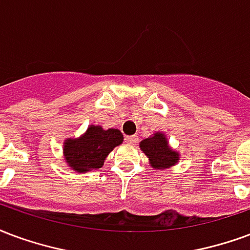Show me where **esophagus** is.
Here are the masks:
<instances>
[{
  "mask_svg": "<svg viewBox=\"0 0 250 250\" xmlns=\"http://www.w3.org/2000/svg\"><path fill=\"white\" fill-rule=\"evenodd\" d=\"M138 139H139V136L138 135H131V136H125V142L127 143H131V144H134L138 142Z\"/></svg>",
  "mask_w": 250,
  "mask_h": 250,
  "instance_id": "34e87169",
  "label": "esophagus"
}]
</instances>
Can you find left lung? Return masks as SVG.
<instances>
[{"mask_svg":"<svg viewBox=\"0 0 250 250\" xmlns=\"http://www.w3.org/2000/svg\"><path fill=\"white\" fill-rule=\"evenodd\" d=\"M140 148L148 156L149 163L155 169L168 168L179 162V153L169 148L166 135L160 132L142 140Z\"/></svg>","mask_w":250,"mask_h":250,"instance_id":"1","label":"left lung"}]
</instances>
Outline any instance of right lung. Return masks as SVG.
<instances>
[{"label":"right lung","mask_w":250,"mask_h":250,"mask_svg":"<svg viewBox=\"0 0 250 250\" xmlns=\"http://www.w3.org/2000/svg\"><path fill=\"white\" fill-rule=\"evenodd\" d=\"M123 142V135L116 128L103 130L91 125L79 139L64 142V159L74 171L86 172L101 168L114 147Z\"/></svg>","instance_id":"right-lung-1"}]
</instances>
